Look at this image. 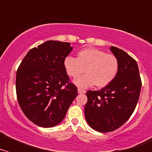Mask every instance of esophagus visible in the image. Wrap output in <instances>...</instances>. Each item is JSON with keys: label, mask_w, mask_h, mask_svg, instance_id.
I'll use <instances>...</instances> for the list:
<instances>
[{"label": "esophagus", "mask_w": 152, "mask_h": 152, "mask_svg": "<svg viewBox=\"0 0 152 152\" xmlns=\"http://www.w3.org/2000/svg\"><path fill=\"white\" fill-rule=\"evenodd\" d=\"M77 92H78V94H84L86 92V91L81 89V88H77Z\"/></svg>", "instance_id": "34e87169"}]
</instances>
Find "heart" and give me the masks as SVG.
Listing matches in <instances>:
<instances>
[{"mask_svg":"<svg viewBox=\"0 0 152 152\" xmlns=\"http://www.w3.org/2000/svg\"><path fill=\"white\" fill-rule=\"evenodd\" d=\"M64 68L67 75L73 78L80 76L85 69L87 74L75 80V84L78 87L89 88L95 84L101 88L110 84L116 77L119 62L114 55L88 48L80 50L76 58L67 56L64 60Z\"/></svg>","mask_w":152,"mask_h":152,"instance_id":"obj_1","label":"heart"}]
</instances>
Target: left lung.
Listing matches in <instances>:
<instances>
[{"label": "left lung", "instance_id": "1", "mask_svg": "<svg viewBox=\"0 0 152 152\" xmlns=\"http://www.w3.org/2000/svg\"><path fill=\"white\" fill-rule=\"evenodd\" d=\"M110 51L119 62L116 77L102 89L86 93V120L91 128L100 132L117 129L129 119L135 110L142 88L136 61L116 47L111 46Z\"/></svg>", "mask_w": 152, "mask_h": 152}]
</instances>
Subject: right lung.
I'll list each match as a JSON object with an SVG mask.
<instances>
[{
	"label": "right lung",
	"instance_id": "obj_1",
	"mask_svg": "<svg viewBox=\"0 0 152 152\" xmlns=\"http://www.w3.org/2000/svg\"><path fill=\"white\" fill-rule=\"evenodd\" d=\"M69 42L49 40L30 49L17 71V100L25 116L44 128L59 124L77 95L70 82L64 60Z\"/></svg>",
	"mask_w": 152,
	"mask_h": 152
}]
</instances>
